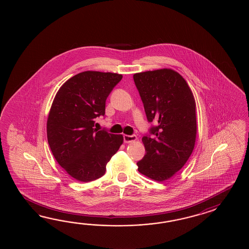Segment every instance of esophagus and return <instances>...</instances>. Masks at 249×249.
Masks as SVG:
<instances>
[{
	"label": "esophagus",
	"mask_w": 249,
	"mask_h": 249,
	"mask_svg": "<svg viewBox=\"0 0 249 249\" xmlns=\"http://www.w3.org/2000/svg\"><path fill=\"white\" fill-rule=\"evenodd\" d=\"M123 140L125 143H129L137 141V136L136 135H123Z\"/></svg>",
	"instance_id": "34e87169"
}]
</instances>
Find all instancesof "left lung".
Segmentation results:
<instances>
[{
    "label": "left lung",
    "instance_id": "obj_1",
    "mask_svg": "<svg viewBox=\"0 0 249 249\" xmlns=\"http://www.w3.org/2000/svg\"><path fill=\"white\" fill-rule=\"evenodd\" d=\"M133 79L147 120L156 123L142 138L146 154L137 162L138 170L154 181H165L182 168L194 151L196 100L187 82L173 69L137 73Z\"/></svg>",
    "mask_w": 249,
    "mask_h": 249
}]
</instances>
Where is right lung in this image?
Here are the masks:
<instances>
[{
  "label": "right lung",
  "instance_id": "right-lung-1",
  "mask_svg": "<svg viewBox=\"0 0 249 249\" xmlns=\"http://www.w3.org/2000/svg\"><path fill=\"white\" fill-rule=\"evenodd\" d=\"M122 75L85 71L56 93L47 119V141L58 164L75 180H97L123 142V136L94 128Z\"/></svg>",
  "mask_w": 249,
  "mask_h": 249
}]
</instances>
